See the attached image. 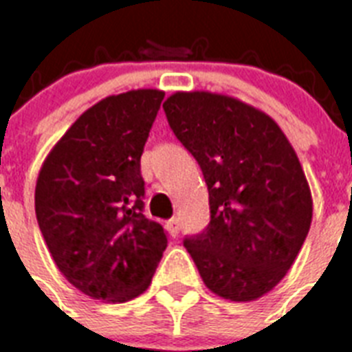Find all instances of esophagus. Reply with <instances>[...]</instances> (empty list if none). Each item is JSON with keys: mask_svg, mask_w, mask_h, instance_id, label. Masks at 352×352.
Instances as JSON below:
<instances>
[{"mask_svg": "<svg viewBox=\"0 0 352 352\" xmlns=\"http://www.w3.org/2000/svg\"><path fill=\"white\" fill-rule=\"evenodd\" d=\"M168 230H170L171 235L179 234V230H181V223H179V217H171V219L168 221Z\"/></svg>", "mask_w": 352, "mask_h": 352, "instance_id": "obj_1", "label": "esophagus"}]
</instances>
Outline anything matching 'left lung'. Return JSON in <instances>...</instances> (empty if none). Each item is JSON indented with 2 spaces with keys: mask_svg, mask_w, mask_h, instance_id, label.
Returning <instances> with one entry per match:
<instances>
[{
  "mask_svg": "<svg viewBox=\"0 0 352 352\" xmlns=\"http://www.w3.org/2000/svg\"><path fill=\"white\" fill-rule=\"evenodd\" d=\"M162 107L208 186L210 223L184 237L186 250L212 292L261 298L285 278L311 228V190L294 148L268 115L232 96L175 93Z\"/></svg>",
  "mask_w": 352,
  "mask_h": 352,
  "instance_id": "left-lung-1",
  "label": "left lung"
}]
</instances>
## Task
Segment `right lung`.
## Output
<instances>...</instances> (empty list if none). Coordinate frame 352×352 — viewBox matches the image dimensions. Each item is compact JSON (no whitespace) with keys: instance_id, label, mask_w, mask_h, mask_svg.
I'll use <instances>...</instances> for the list:
<instances>
[{"instance_id":"right-lung-1","label":"right lung","mask_w":352,"mask_h":352,"mask_svg":"<svg viewBox=\"0 0 352 352\" xmlns=\"http://www.w3.org/2000/svg\"><path fill=\"white\" fill-rule=\"evenodd\" d=\"M164 93L107 96L69 127L36 182L41 235L69 283L93 300H133L148 289L168 246L144 215L140 157Z\"/></svg>"}]
</instances>
